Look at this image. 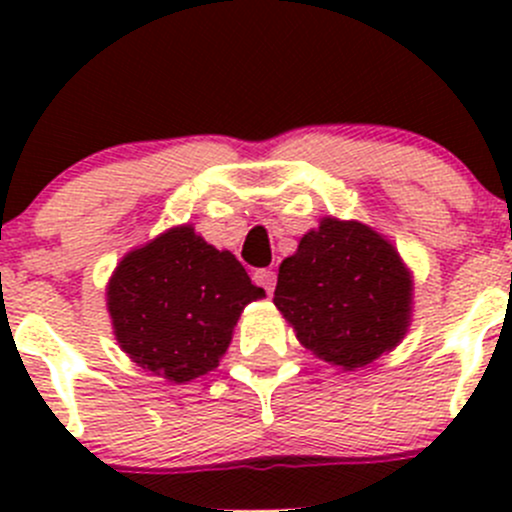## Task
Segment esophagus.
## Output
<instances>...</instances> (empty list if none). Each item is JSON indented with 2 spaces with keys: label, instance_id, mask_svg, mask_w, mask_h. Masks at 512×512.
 Masks as SVG:
<instances>
[{
  "label": "esophagus",
  "instance_id": "1",
  "mask_svg": "<svg viewBox=\"0 0 512 512\" xmlns=\"http://www.w3.org/2000/svg\"><path fill=\"white\" fill-rule=\"evenodd\" d=\"M252 280H255V285H260L262 289H265L267 294L275 292L277 277H275V272H272V270H255V275H252Z\"/></svg>",
  "mask_w": 512,
  "mask_h": 512
}]
</instances>
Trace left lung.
<instances>
[{"label": "left lung", "instance_id": "obj_1", "mask_svg": "<svg viewBox=\"0 0 512 512\" xmlns=\"http://www.w3.org/2000/svg\"><path fill=\"white\" fill-rule=\"evenodd\" d=\"M272 302L304 349L354 371L406 337L414 277L374 227L327 215L282 260Z\"/></svg>", "mask_w": 512, "mask_h": 512}]
</instances>
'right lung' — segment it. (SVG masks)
<instances>
[{"instance_id": "obj_1", "label": "right lung", "mask_w": 512, "mask_h": 512, "mask_svg": "<svg viewBox=\"0 0 512 512\" xmlns=\"http://www.w3.org/2000/svg\"><path fill=\"white\" fill-rule=\"evenodd\" d=\"M265 297L227 250L178 225L136 247L113 270L106 307L128 359L185 384L220 364L242 309Z\"/></svg>"}]
</instances>
